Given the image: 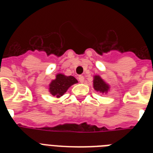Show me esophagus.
I'll return each mask as SVG.
<instances>
[{"label":"esophagus","mask_w":153,"mask_h":153,"mask_svg":"<svg viewBox=\"0 0 153 153\" xmlns=\"http://www.w3.org/2000/svg\"><path fill=\"white\" fill-rule=\"evenodd\" d=\"M79 81L80 82H82V83L83 82H84V77L82 76V75H79Z\"/></svg>","instance_id":"obj_1"}]
</instances>
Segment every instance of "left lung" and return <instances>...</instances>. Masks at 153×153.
<instances>
[{"label":"left lung","instance_id":"left-lung-1","mask_svg":"<svg viewBox=\"0 0 153 153\" xmlns=\"http://www.w3.org/2000/svg\"><path fill=\"white\" fill-rule=\"evenodd\" d=\"M93 87L97 92L101 94H107L109 91L110 86L106 83L103 79L101 78L100 75H94L93 80Z\"/></svg>","mask_w":153,"mask_h":153}]
</instances>
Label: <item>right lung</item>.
<instances>
[{"instance_id":"1","label":"right lung","mask_w":153,"mask_h":153,"mask_svg":"<svg viewBox=\"0 0 153 153\" xmlns=\"http://www.w3.org/2000/svg\"><path fill=\"white\" fill-rule=\"evenodd\" d=\"M75 83H78V80L74 76H67L59 73L55 75V79L49 84V92L51 95L59 98L62 97L67 90Z\"/></svg>"}]
</instances>
